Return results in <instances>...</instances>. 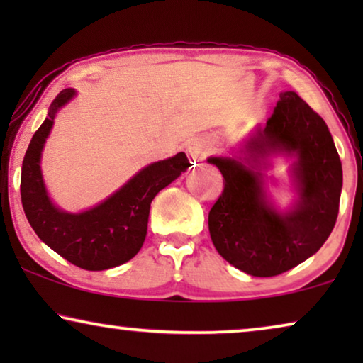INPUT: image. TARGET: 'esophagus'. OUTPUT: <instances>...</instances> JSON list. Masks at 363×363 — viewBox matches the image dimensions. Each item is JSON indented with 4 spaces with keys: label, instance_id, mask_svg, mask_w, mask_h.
Segmentation results:
<instances>
[{
    "label": "esophagus",
    "instance_id": "obj_1",
    "mask_svg": "<svg viewBox=\"0 0 363 363\" xmlns=\"http://www.w3.org/2000/svg\"><path fill=\"white\" fill-rule=\"evenodd\" d=\"M186 153L188 157L191 158V162H203L205 158L208 157V153H210V148H208V143L206 140H203V138H195L190 145L186 148Z\"/></svg>",
    "mask_w": 363,
    "mask_h": 363
}]
</instances>
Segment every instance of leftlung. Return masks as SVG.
<instances>
[{
	"mask_svg": "<svg viewBox=\"0 0 363 363\" xmlns=\"http://www.w3.org/2000/svg\"><path fill=\"white\" fill-rule=\"evenodd\" d=\"M296 157L298 199L277 212L264 191L267 158ZM221 172L223 193L208 215L211 241L225 259L246 274L271 277L315 255L334 230L342 191V163L324 118L296 92L279 94L264 127L246 140L241 157H210Z\"/></svg>",
	"mask_w": 363,
	"mask_h": 363,
	"instance_id": "obj_1",
	"label": "left lung"
}]
</instances>
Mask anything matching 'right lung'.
<instances>
[{"label": "right lung", "instance_id": "obj_1", "mask_svg": "<svg viewBox=\"0 0 363 363\" xmlns=\"http://www.w3.org/2000/svg\"><path fill=\"white\" fill-rule=\"evenodd\" d=\"M76 96L64 89L34 133L21 168V201L39 240L64 259L86 271H104L130 261L147 236L150 203L163 188L190 167L183 152L142 168L125 185L82 213L59 210L49 200L41 173V152L57 111Z\"/></svg>", "mask_w": 363, "mask_h": 363}]
</instances>
